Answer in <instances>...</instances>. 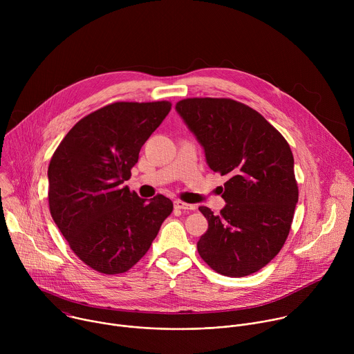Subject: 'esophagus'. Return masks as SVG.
<instances>
[{"label":"esophagus","instance_id":"esophagus-1","mask_svg":"<svg viewBox=\"0 0 354 354\" xmlns=\"http://www.w3.org/2000/svg\"><path fill=\"white\" fill-rule=\"evenodd\" d=\"M175 207L176 209H179V210H194L196 209V206H193V205H189V203H185V201H182V200H176L175 201Z\"/></svg>","mask_w":354,"mask_h":354}]
</instances>
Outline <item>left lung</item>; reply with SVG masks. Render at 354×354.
<instances>
[{
    "mask_svg": "<svg viewBox=\"0 0 354 354\" xmlns=\"http://www.w3.org/2000/svg\"><path fill=\"white\" fill-rule=\"evenodd\" d=\"M176 111L221 176L227 206H201L207 231L197 252L214 272L243 277L265 268L283 248L298 201L294 158L286 138L259 112L230 97H187Z\"/></svg>",
    "mask_w": 354,
    "mask_h": 354,
    "instance_id": "left-lung-1",
    "label": "left lung"
}]
</instances>
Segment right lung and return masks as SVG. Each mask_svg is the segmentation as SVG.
<instances>
[{
  "label": "right lung",
  "mask_w": 354,
  "mask_h": 354,
  "mask_svg": "<svg viewBox=\"0 0 354 354\" xmlns=\"http://www.w3.org/2000/svg\"><path fill=\"white\" fill-rule=\"evenodd\" d=\"M171 106L168 100L109 104L75 123L50 160V214L74 254L99 273L131 269L174 210L162 194L145 201L123 186Z\"/></svg>",
  "instance_id": "obj_1"
}]
</instances>
